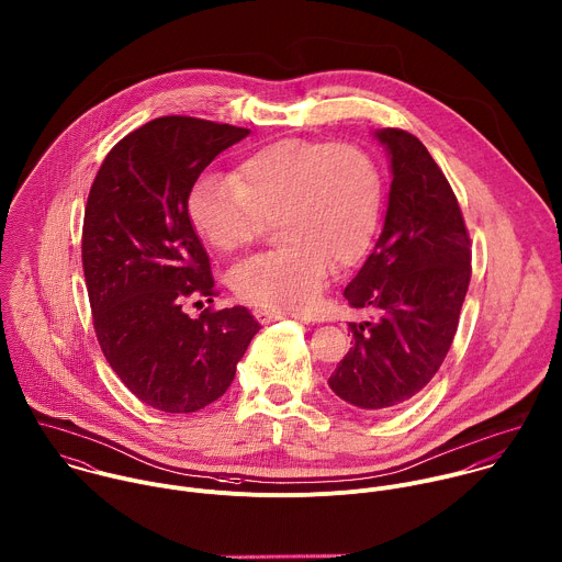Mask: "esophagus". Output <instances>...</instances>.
<instances>
[{"instance_id": "obj_1", "label": "esophagus", "mask_w": 562, "mask_h": 562, "mask_svg": "<svg viewBox=\"0 0 562 562\" xmlns=\"http://www.w3.org/2000/svg\"><path fill=\"white\" fill-rule=\"evenodd\" d=\"M254 317H256L260 324H271V322L282 319L284 313H278V311H271V308H256V311H254Z\"/></svg>"}]
</instances>
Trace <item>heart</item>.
Here are the masks:
<instances>
[{"label": "heart", "instance_id": "b5f03b06", "mask_svg": "<svg viewBox=\"0 0 562 562\" xmlns=\"http://www.w3.org/2000/svg\"><path fill=\"white\" fill-rule=\"evenodd\" d=\"M383 201L376 159L359 144L284 137L249 153L236 177L203 172L188 214L218 251L260 240L276 223L280 245L243 262L232 289L245 304L308 308L328 273L355 267L370 249Z\"/></svg>", "mask_w": 562, "mask_h": 562}]
</instances>
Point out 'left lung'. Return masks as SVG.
<instances>
[{
	"mask_svg": "<svg viewBox=\"0 0 562 562\" xmlns=\"http://www.w3.org/2000/svg\"><path fill=\"white\" fill-rule=\"evenodd\" d=\"M376 137L392 155L390 205L374 251L344 291L368 317L350 324L352 348L328 385L368 414H390L447 359L473 256L458 196L425 144L403 128Z\"/></svg>",
	"mask_w": 562,
	"mask_h": 562,
	"instance_id": "8db88e82",
	"label": "left lung"
}]
</instances>
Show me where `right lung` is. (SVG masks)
<instances>
[{
  "mask_svg": "<svg viewBox=\"0 0 562 562\" xmlns=\"http://www.w3.org/2000/svg\"><path fill=\"white\" fill-rule=\"evenodd\" d=\"M245 135L190 115L155 117L106 153L87 196L82 271L100 350L135 398L166 414L221 398L260 330L243 306H207L196 319L181 308L218 295L188 196Z\"/></svg>",
  "mask_w": 562,
  "mask_h": 562,
  "instance_id": "obj_1",
  "label": "right lung"
}]
</instances>
